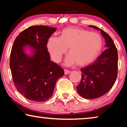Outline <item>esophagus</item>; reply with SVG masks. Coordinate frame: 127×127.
<instances>
[{
  "instance_id": "esophagus-1",
  "label": "esophagus",
  "mask_w": 127,
  "mask_h": 127,
  "mask_svg": "<svg viewBox=\"0 0 127 127\" xmlns=\"http://www.w3.org/2000/svg\"><path fill=\"white\" fill-rule=\"evenodd\" d=\"M64 73H65V74H69V73H70V71H69V70H67V69H64Z\"/></svg>"
}]
</instances>
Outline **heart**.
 Wrapping results in <instances>:
<instances>
[{
    "label": "heart",
    "mask_w": 127,
    "mask_h": 127,
    "mask_svg": "<svg viewBox=\"0 0 127 127\" xmlns=\"http://www.w3.org/2000/svg\"><path fill=\"white\" fill-rule=\"evenodd\" d=\"M102 47L103 39L99 34L77 28L64 29L60 37H51L47 43L48 51L56 62L61 61L69 48L70 54L65 60L66 65L91 63L99 55Z\"/></svg>",
    "instance_id": "b5f03b06"
}]
</instances>
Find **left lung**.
Masks as SVG:
<instances>
[{
  "label": "left lung",
  "instance_id": "1",
  "mask_svg": "<svg viewBox=\"0 0 127 127\" xmlns=\"http://www.w3.org/2000/svg\"><path fill=\"white\" fill-rule=\"evenodd\" d=\"M90 27L100 31L106 41V50L93 63L81 68V80L76 87L81 96L92 99L103 96L113 86L117 76L118 53L108 34L95 26Z\"/></svg>",
  "mask_w": 127,
  "mask_h": 127
}]
</instances>
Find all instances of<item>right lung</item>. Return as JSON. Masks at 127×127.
<instances>
[{"label": "right lung", "instance_id": "add662e5", "mask_svg": "<svg viewBox=\"0 0 127 127\" xmlns=\"http://www.w3.org/2000/svg\"><path fill=\"white\" fill-rule=\"evenodd\" d=\"M56 30L46 26H32L14 41L10 58L13 82L17 91L31 100L49 99L57 80L64 74V69L50 61L47 47L48 39ZM28 45L33 50L31 56L24 53V47Z\"/></svg>", "mask_w": 127, "mask_h": 127}]
</instances>
